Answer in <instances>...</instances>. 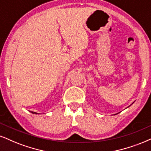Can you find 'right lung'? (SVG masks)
<instances>
[{
	"mask_svg": "<svg viewBox=\"0 0 151 151\" xmlns=\"http://www.w3.org/2000/svg\"><path fill=\"white\" fill-rule=\"evenodd\" d=\"M31 113H33V114H37V113H36V112H33V111H32V112H31Z\"/></svg>",
	"mask_w": 151,
	"mask_h": 151,
	"instance_id": "obj_1",
	"label": "right lung"
}]
</instances>
